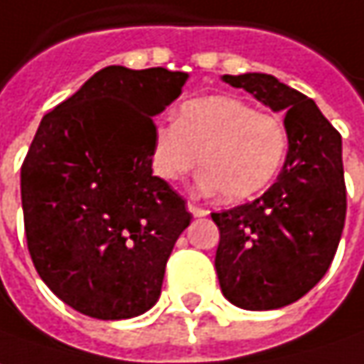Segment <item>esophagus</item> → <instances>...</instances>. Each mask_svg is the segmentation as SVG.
<instances>
[{
    "label": "esophagus",
    "instance_id": "obj_1",
    "mask_svg": "<svg viewBox=\"0 0 364 364\" xmlns=\"http://www.w3.org/2000/svg\"><path fill=\"white\" fill-rule=\"evenodd\" d=\"M187 210L191 212L193 218H205V215L210 213L205 208H199V205H196V203H187Z\"/></svg>",
    "mask_w": 364,
    "mask_h": 364
}]
</instances>
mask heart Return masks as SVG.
Here are the masks:
<instances>
[{"instance_id":"obj_1","label":"heart","mask_w":364,"mask_h":364,"mask_svg":"<svg viewBox=\"0 0 364 364\" xmlns=\"http://www.w3.org/2000/svg\"><path fill=\"white\" fill-rule=\"evenodd\" d=\"M289 151L285 122L255 105L224 95L183 103L175 124L152 130V173L166 183L181 181L196 165L199 187L226 201H245L275 181Z\"/></svg>"}]
</instances>
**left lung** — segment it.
<instances>
[{
	"label": "left lung",
	"mask_w": 364,
	"mask_h": 364,
	"mask_svg": "<svg viewBox=\"0 0 364 364\" xmlns=\"http://www.w3.org/2000/svg\"><path fill=\"white\" fill-rule=\"evenodd\" d=\"M222 79L285 112L289 151L261 198L212 213L220 230L215 273L230 304L252 311L283 308L304 297L336 255L346 218L342 138L314 100L273 75Z\"/></svg>",
	"instance_id": "8db88e82"
}]
</instances>
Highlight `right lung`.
I'll use <instances>...</instances> for the list:
<instances>
[{
  "label": "right lung",
  "mask_w": 364,
  "mask_h": 364,
  "mask_svg": "<svg viewBox=\"0 0 364 364\" xmlns=\"http://www.w3.org/2000/svg\"><path fill=\"white\" fill-rule=\"evenodd\" d=\"M187 73L105 67L38 126L22 165L28 250L58 299L97 320L156 304L173 246L191 222L152 175V118Z\"/></svg>",
  "instance_id": "right-lung-1"
}]
</instances>
